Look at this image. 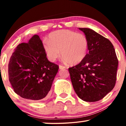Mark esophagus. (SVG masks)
<instances>
[{
  "instance_id": "34e87169",
  "label": "esophagus",
  "mask_w": 126,
  "mask_h": 126,
  "mask_svg": "<svg viewBox=\"0 0 126 126\" xmlns=\"http://www.w3.org/2000/svg\"><path fill=\"white\" fill-rule=\"evenodd\" d=\"M65 66H62V65H60L59 66V69H65Z\"/></svg>"
}]
</instances>
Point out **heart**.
Returning <instances> with one entry per match:
<instances>
[{
	"label": "heart",
	"mask_w": 126,
	"mask_h": 126,
	"mask_svg": "<svg viewBox=\"0 0 126 126\" xmlns=\"http://www.w3.org/2000/svg\"><path fill=\"white\" fill-rule=\"evenodd\" d=\"M88 45V40L84 34L69 30H60L49 34L43 48L50 61L55 62L61 54L63 62L75 65L85 58Z\"/></svg>",
	"instance_id": "obj_1"
}]
</instances>
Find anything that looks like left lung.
I'll return each instance as SVG.
<instances>
[{"label": "left lung", "instance_id": "1", "mask_svg": "<svg viewBox=\"0 0 126 126\" xmlns=\"http://www.w3.org/2000/svg\"><path fill=\"white\" fill-rule=\"evenodd\" d=\"M88 40V50L81 63L69 68L73 88L82 100L102 99L115 87L118 66L111 41L89 28H79Z\"/></svg>", "mask_w": 126, "mask_h": 126}]
</instances>
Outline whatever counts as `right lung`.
<instances>
[{"mask_svg": "<svg viewBox=\"0 0 126 126\" xmlns=\"http://www.w3.org/2000/svg\"><path fill=\"white\" fill-rule=\"evenodd\" d=\"M59 67L46 57L38 35L17 46L8 63V77L14 92L33 101L45 100Z\"/></svg>", "mask_w": 126, "mask_h": 126, "instance_id": "1", "label": "right lung"}]
</instances>
